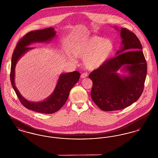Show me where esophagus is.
<instances>
[{
  "label": "esophagus",
  "mask_w": 158,
  "mask_h": 158,
  "mask_svg": "<svg viewBox=\"0 0 158 158\" xmlns=\"http://www.w3.org/2000/svg\"><path fill=\"white\" fill-rule=\"evenodd\" d=\"M87 76H88V74L86 73H83L82 74H81V78H85V77H86Z\"/></svg>",
  "instance_id": "1"
}]
</instances>
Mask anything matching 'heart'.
Instances as JSON below:
<instances>
[{
    "instance_id": "b5f03b06",
    "label": "heart",
    "mask_w": 158,
    "mask_h": 158,
    "mask_svg": "<svg viewBox=\"0 0 158 158\" xmlns=\"http://www.w3.org/2000/svg\"><path fill=\"white\" fill-rule=\"evenodd\" d=\"M113 43L104 38L95 36L76 45L71 53L77 58L84 59V64L89 69L103 65L113 52Z\"/></svg>"
}]
</instances>
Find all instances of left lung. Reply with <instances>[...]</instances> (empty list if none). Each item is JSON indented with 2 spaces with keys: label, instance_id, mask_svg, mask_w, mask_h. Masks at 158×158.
Returning a JSON list of instances; mask_svg holds the SVG:
<instances>
[{
  "label": "left lung",
  "instance_id": "obj_1",
  "mask_svg": "<svg viewBox=\"0 0 158 158\" xmlns=\"http://www.w3.org/2000/svg\"><path fill=\"white\" fill-rule=\"evenodd\" d=\"M120 34L123 47L117 52L118 55L89 75L93 82L92 99L104 111L120 110L131 105L140 98L144 86L147 63L142 45L127 28H121ZM124 64L129 76L121 78L116 72Z\"/></svg>",
  "mask_w": 158,
  "mask_h": 158
}]
</instances>
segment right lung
Returning a JSON list of instances; mask_svg holds the SVG:
<instances>
[{
  "instance_id": "obj_1",
  "label": "right lung",
  "mask_w": 158,
  "mask_h": 158,
  "mask_svg": "<svg viewBox=\"0 0 158 158\" xmlns=\"http://www.w3.org/2000/svg\"><path fill=\"white\" fill-rule=\"evenodd\" d=\"M56 35L53 28H47L40 30L32 31L25 34L18 41L12 56L10 79L12 86L21 103L28 110L38 113L53 114L59 111L66 103L70 91L79 80L80 73L77 71L62 74L60 76L56 87L53 94L45 101L40 102H31L23 98L15 85V68L19 59L31 47L27 46L35 42L50 41Z\"/></svg>"
}]
</instances>
